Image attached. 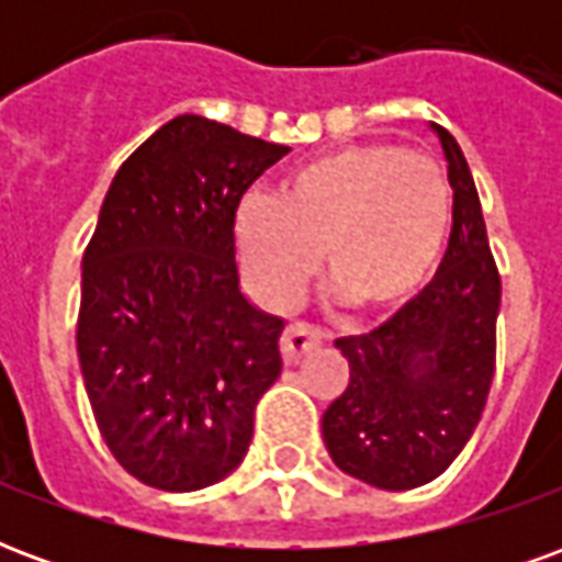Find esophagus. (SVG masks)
<instances>
[{
	"mask_svg": "<svg viewBox=\"0 0 562 562\" xmlns=\"http://www.w3.org/2000/svg\"><path fill=\"white\" fill-rule=\"evenodd\" d=\"M322 342H325V330L310 322H294L282 330V358H285V364H297L304 355L322 349Z\"/></svg>",
	"mask_w": 562,
	"mask_h": 562,
	"instance_id": "1",
	"label": "esophagus"
}]
</instances>
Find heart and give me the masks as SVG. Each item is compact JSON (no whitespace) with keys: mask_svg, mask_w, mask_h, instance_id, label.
I'll list each match as a JSON object with an SVG mask.
<instances>
[{"mask_svg":"<svg viewBox=\"0 0 562 562\" xmlns=\"http://www.w3.org/2000/svg\"><path fill=\"white\" fill-rule=\"evenodd\" d=\"M451 189L430 156L370 140L330 149L285 173L277 198L237 213L246 273L273 306L294 304L318 270L364 310L409 301L446 246Z\"/></svg>","mask_w":562,"mask_h":562,"instance_id":"b5f03b06","label":"heart"}]
</instances>
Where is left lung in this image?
I'll use <instances>...</instances> for the list:
<instances>
[{"mask_svg":"<svg viewBox=\"0 0 562 562\" xmlns=\"http://www.w3.org/2000/svg\"><path fill=\"white\" fill-rule=\"evenodd\" d=\"M454 189L451 237L436 277L389 322L342 337L349 385L322 415L334 463L382 491L434 482L470 442L496 367L499 270L470 165L434 126Z\"/></svg>","mask_w":562,"mask_h":562,"instance_id":"1","label":"left lung"}]
</instances>
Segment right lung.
I'll return each instance as SVG.
<instances>
[{
	"label": "right lung",
	"mask_w": 562,
	"mask_h": 562,
	"mask_svg": "<svg viewBox=\"0 0 562 562\" xmlns=\"http://www.w3.org/2000/svg\"><path fill=\"white\" fill-rule=\"evenodd\" d=\"M282 144L183 114L128 156L83 252L78 358L120 467L159 491L234 472L285 322L240 292L234 220Z\"/></svg>",
	"instance_id": "1"
}]
</instances>
